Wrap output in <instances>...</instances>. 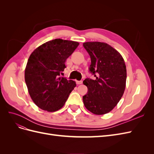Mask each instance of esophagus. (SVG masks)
<instances>
[{"instance_id":"1","label":"esophagus","mask_w":154,"mask_h":154,"mask_svg":"<svg viewBox=\"0 0 154 154\" xmlns=\"http://www.w3.org/2000/svg\"><path fill=\"white\" fill-rule=\"evenodd\" d=\"M76 84H77V85H80V84H82V83H83V82H82V80H80V81H78V80H76Z\"/></svg>"}]
</instances>
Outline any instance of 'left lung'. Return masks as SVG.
<instances>
[{
    "instance_id": "obj_1",
    "label": "left lung",
    "mask_w": 154,
    "mask_h": 154,
    "mask_svg": "<svg viewBox=\"0 0 154 154\" xmlns=\"http://www.w3.org/2000/svg\"><path fill=\"white\" fill-rule=\"evenodd\" d=\"M91 59L90 71L94 80L83 82L88 88L83 96L85 108L96 115L109 113L122 98L126 87L127 68L118 51L106 43L87 42L83 44Z\"/></svg>"
}]
</instances>
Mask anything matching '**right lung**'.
I'll return each mask as SVG.
<instances>
[{
	"label": "right lung",
	"mask_w": 154,
	"mask_h": 154,
	"mask_svg": "<svg viewBox=\"0 0 154 154\" xmlns=\"http://www.w3.org/2000/svg\"><path fill=\"white\" fill-rule=\"evenodd\" d=\"M79 45L77 42L54 39L35 49L25 69V82L35 105L48 112L62 109L76 82L60 76L67 58Z\"/></svg>",
	"instance_id": "obj_1"
}]
</instances>
